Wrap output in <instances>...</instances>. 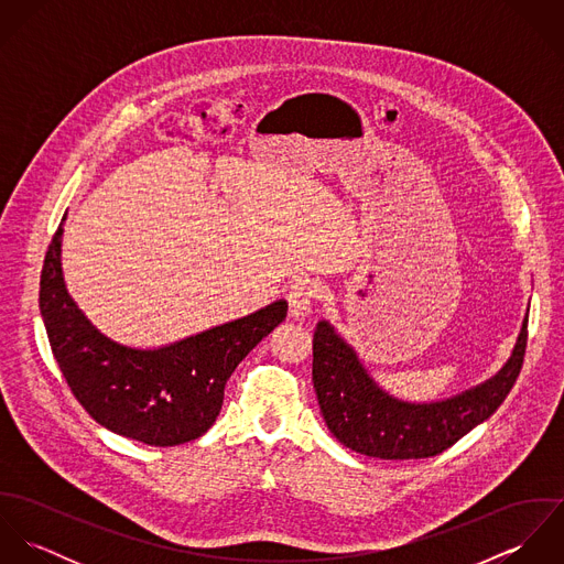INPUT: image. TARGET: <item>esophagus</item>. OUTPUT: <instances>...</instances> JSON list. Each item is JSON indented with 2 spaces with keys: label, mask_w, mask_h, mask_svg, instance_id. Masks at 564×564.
I'll return each instance as SVG.
<instances>
[{
  "label": "esophagus",
  "mask_w": 564,
  "mask_h": 564,
  "mask_svg": "<svg viewBox=\"0 0 564 564\" xmlns=\"http://www.w3.org/2000/svg\"><path fill=\"white\" fill-rule=\"evenodd\" d=\"M322 282H317L315 278H300L291 284L289 289V308H291V315L295 319H304L313 313V306L319 302L322 297Z\"/></svg>",
  "instance_id": "1"
}]
</instances>
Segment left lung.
Wrapping results in <instances>:
<instances>
[{
  "mask_svg": "<svg viewBox=\"0 0 564 564\" xmlns=\"http://www.w3.org/2000/svg\"><path fill=\"white\" fill-rule=\"evenodd\" d=\"M525 345L528 317L510 360L495 378L443 402L410 403L384 393L336 329L319 322L313 336V382L325 425L338 443L371 458L436 456L501 405L519 378Z\"/></svg>",
  "mask_w": 564,
  "mask_h": 564,
  "instance_id": "8db88e82",
  "label": "left lung"
}]
</instances>
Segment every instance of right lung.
<instances>
[{"label":"right lung","mask_w":564,"mask_h":564,"mask_svg":"<svg viewBox=\"0 0 564 564\" xmlns=\"http://www.w3.org/2000/svg\"><path fill=\"white\" fill-rule=\"evenodd\" d=\"M63 224L47 247L39 306L54 358L82 408L104 427L154 447L199 438L217 421L242 358L286 317V302L161 349L104 336L69 297L61 269Z\"/></svg>","instance_id":"add662e5"}]
</instances>
